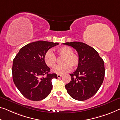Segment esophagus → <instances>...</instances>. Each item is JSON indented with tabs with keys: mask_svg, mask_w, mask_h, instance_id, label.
<instances>
[{
	"mask_svg": "<svg viewBox=\"0 0 120 120\" xmlns=\"http://www.w3.org/2000/svg\"><path fill=\"white\" fill-rule=\"evenodd\" d=\"M57 76H58V78H60L62 76V75L58 74V75H57Z\"/></svg>",
	"mask_w": 120,
	"mask_h": 120,
	"instance_id": "34e87169",
	"label": "esophagus"
}]
</instances>
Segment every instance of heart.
<instances>
[{
	"instance_id": "heart-1",
	"label": "heart",
	"mask_w": 120,
	"mask_h": 120,
	"mask_svg": "<svg viewBox=\"0 0 120 120\" xmlns=\"http://www.w3.org/2000/svg\"><path fill=\"white\" fill-rule=\"evenodd\" d=\"M57 53L60 57H63L62 64L57 66L53 69V72L58 74H63L69 72L71 67H76L79 65L80 58L78 54L73 53V49L68 46H62L56 50ZM44 61L47 66L54 67L56 64V57L52 49L46 52L44 55Z\"/></svg>"
}]
</instances>
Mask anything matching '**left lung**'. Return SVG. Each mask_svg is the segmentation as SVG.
I'll return each instance as SVG.
<instances>
[{
    "instance_id": "obj_1",
    "label": "left lung",
    "mask_w": 120,
    "mask_h": 120,
    "mask_svg": "<svg viewBox=\"0 0 120 120\" xmlns=\"http://www.w3.org/2000/svg\"><path fill=\"white\" fill-rule=\"evenodd\" d=\"M64 45L76 49L80 58L76 70L71 74L70 82L65 85L73 99L85 101L96 93L103 81L105 65L102 59L93 48L83 42L74 41Z\"/></svg>"
}]
</instances>
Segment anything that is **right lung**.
<instances>
[{"label":"right lung","mask_w":120,"mask_h":120,"mask_svg":"<svg viewBox=\"0 0 120 120\" xmlns=\"http://www.w3.org/2000/svg\"><path fill=\"white\" fill-rule=\"evenodd\" d=\"M58 42L38 41L22 47L13 61L12 77L15 86L27 99L40 101L51 92L52 80L57 79L55 73L51 74L45 64L44 55Z\"/></svg>","instance_id":"obj_1"}]
</instances>
